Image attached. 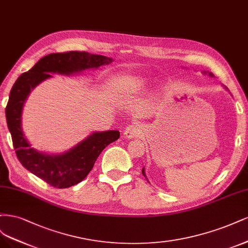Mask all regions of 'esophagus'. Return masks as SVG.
Listing matches in <instances>:
<instances>
[{
    "mask_svg": "<svg viewBox=\"0 0 248 248\" xmlns=\"http://www.w3.org/2000/svg\"><path fill=\"white\" fill-rule=\"evenodd\" d=\"M140 134H141V129L138 124L127 125L124 132V136L127 139L138 137V136H140Z\"/></svg>",
    "mask_w": 248,
    "mask_h": 248,
    "instance_id": "obj_1",
    "label": "esophagus"
}]
</instances>
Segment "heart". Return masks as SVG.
I'll list each match as a JSON object with an SVG mask.
<instances>
[{
	"instance_id": "obj_1",
	"label": "heart",
	"mask_w": 248,
	"mask_h": 248,
	"mask_svg": "<svg viewBox=\"0 0 248 248\" xmlns=\"http://www.w3.org/2000/svg\"><path fill=\"white\" fill-rule=\"evenodd\" d=\"M129 84L131 85H134V86H138V85H141V80H136V79H130L129 81Z\"/></svg>"
}]
</instances>
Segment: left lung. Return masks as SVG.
<instances>
[{
	"instance_id": "8db88e82",
	"label": "left lung",
	"mask_w": 248,
	"mask_h": 248,
	"mask_svg": "<svg viewBox=\"0 0 248 248\" xmlns=\"http://www.w3.org/2000/svg\"><path fill=\"white\" fill-rule=\"evenodd\" d=\"M209 74H210L211 76H213V74H212V73H209ZM142 173H143V175H144V176H145V173H144V169H143V170H142Z\"/></svg>"
}]
</instances>
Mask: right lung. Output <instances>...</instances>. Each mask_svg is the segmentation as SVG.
<instances>
[{"label":"right lung","mask_w":248,"mask_h":248,"mask_svg":"<svg viewBox=\"0 0 248 248\" xmlns=\"http://www.w3.org/2000/svg\"><path fill=\"white\" fill-rule=\"evenodd\" d=\"M112 62L99 54L85 51L51 53L40 60L13 84L6 106L8 129L20 164L31 173L57 188H67L82 181L89 174L103 149L119 138L118 131L95 132L74 148L58 155L38 153L31 148L21 130L23 103L36 85L51 77L49 73L73 74Z\"/></svg>","instance_id":"obj_1"}]
</instances>
